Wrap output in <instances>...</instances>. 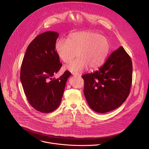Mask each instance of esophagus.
Returning a JSON list of instances; mask_svg holds the SVG:
<instances>
[{"label": "esophagus", "instance_id": "obj_1", "mask_svg": "<svg viewBox=\"0 0 149 149\" xmlns=\"http://www.w3.org/2000/svg\"><path fill=\"white\" fill-rule=\"evenodd\" d=\"M72 75H73L74 76H75V77H81V74H77V73H72Z\"/></svg>", "mask_w": 149, "mask_h": 149}]
</instances>
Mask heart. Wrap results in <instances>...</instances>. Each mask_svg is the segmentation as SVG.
Returning <instances> with one entry per match:
<instances>
[{
	"label": "heart",
	"instance_id": "1",
	"mask_svg": "<svg viewBox=\"0 0 149 149\" xmlns=\"http://www.w3.org/2000/svg\"><path fill=\"white\" fill-rule=\"evenodd\" d=\"M56 50L64 63L70 62L75 56L78 58L65 66L73 72H80L89 67L91 70L100 67L110 51L108 39L97 33L82 31L70 34L67 40H58Z\"/></svg>",
	"mask_w": 149,
	"mask_h": 149
}]
</instances>
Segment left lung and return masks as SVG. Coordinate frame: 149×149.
<instances>
[{"mask_svg":"<svg viewBox=\"0 0 149 149\" xmlns=\"http://www.w3.org/2000/svg\"><path fill=\"white\" fill-rule=\"evenodd\" d=\"M132 70L131 58L121 46L97 71L82 75L89 107L97 113H107L120 107L130 93Z\"/></svg>","mask_w":149,"mask_h":149,"instance_id":"1","label":"left lung"}]
</instances>
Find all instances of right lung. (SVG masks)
Here are the masks:
<instances>
[{
  "mask_svg": "<svg viewBox=\"0 0 149 149\" xmlns=\"http://www.w3.org/2000/svg\"><path fill=\"white\" fill-rule=\"evenodd\" d=\"M58 36L51 31L37 36L27 47L22 64L24 93L29 104L42 113L52 112L59 107L71 75L66 71L58 78H53L62 66L55 48Z\"/></svg>",
  "mask_w": 149,
  "mask_h": 149,
  "instance_id": "right-lung-1",
  "label": "right lung"
}]
</instances>
